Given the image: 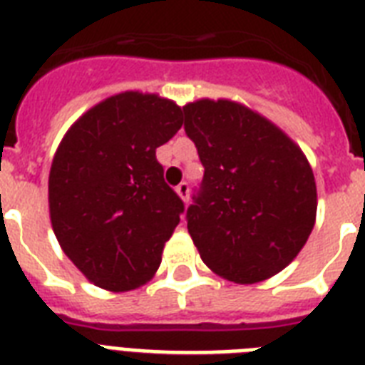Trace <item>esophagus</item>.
Returning a JSON list of instances; mask_svg holds the SVG:
<instances>
[{
    "mask_svg": "<svg viewBox=\"0 0 365 365\" xmlns=\"http://www.w3.org/2000/svg\"><path fill=\"white\" fill-rule=\"evenodd\" d=\"M176 193L180 195V199H182L183 202H187L189 200V183L187 182L180 183V185L176 187Z\"/></svg>",
    "mask_w": 365,
    "mask_h": 365,
    "instance_id": "1",
    "label": "esophagus"
}]
</instances>
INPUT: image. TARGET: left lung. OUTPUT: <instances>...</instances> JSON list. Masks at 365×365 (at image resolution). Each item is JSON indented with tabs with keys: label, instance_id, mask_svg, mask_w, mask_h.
Wrapping results in <instances>:
<instances>
[{
	"label": "left lung",
	"instance_id": "1",
	"mask_svg": "<svg viewBox=\"0 0 365 365\" xmlns=\"http://www.w3.org/2000/svg\"><path fill=\"white\" fill-rule=\"evenodd\" d=\"M205 178L187 229L212 271L235 284L274 277L305 246L317 220V183L297 143L231 100L183 106Z\"/></svg>",
	"mask_w": 365,
	"mask_h": 365
}]
</instances>
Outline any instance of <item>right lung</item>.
Here are the masks:
<instances>
[{"label": "right lung", "instance_id": "obj_1", "mask_svg": "<svg viewBox=\"0 0 365 365\" xmlns=\"http://www.w3.org/2000/svg\"><path fill=\"white\" fill-rule=\"evenodd\" d=\"M183 125L157 94H115L62 138L48 174V212L64 254L98 288L136 289L160 265L183 200L155 151Z\"/></svg>", "mask_w": 365, "mask_h": 365}]
</instances>
